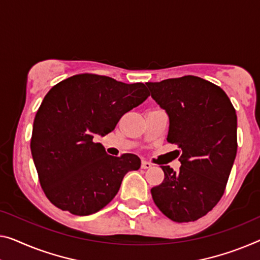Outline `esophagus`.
<instances>
[{"label":"esophagus","mask_w":260,"mask_h":260,"mask_svg":"<svg viewBox=\"0 0 260 260\" xmlns=\"http://www.w3.org/2000/svg\"><path fill=\"white\" fill-rule=\"evenodd\" d=\"M150 167H152V164H150V162H148V161H142L141 162V168L148 169Z\"/></svg>","instance_id":"obj_1"}]
</instances>
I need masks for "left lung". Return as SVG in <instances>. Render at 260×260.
Listing matches in <instances>:
<instances>
[{
    "instance_id": "1",
    "label": "left lung",
    "mask_w": 260,
    "mask_h": 260,
    "mask_svg": "<svg viewBox=\"0 0 260 260\" xmlns=\"http://www.w3.org/2000/svg\"><path fill=\"white\" fill-rule=\"evenodd\" d=\"M146 85L168 115L167 141L179 147L181 162L179 172L161 167L165 180L150 190L154 203L174 222H193L225 190L237 154L236 111L222 88L200 77Z\"/></svg>"
}]
</instances>
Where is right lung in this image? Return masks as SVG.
<instances>
[{"instance_id": "right-lung-1", "label": "right lung", "mask_w": 260, "mask_h": 260, "mask_svg": "<svg viewBox=\"0 0 260 260\" xmlns=\"http://www.w3.org/2000/svg\"><path fill=\"white\" fill-rule=\"evenodd\" d=\"M148 96L145 84L91 73L70 77L48 92L34 120L30 147L50 202L87 216L114 199L123 176L140 168L141 161L134 154L111 156L93 138L111 133Z\"/></svg>"}]
</instances>
